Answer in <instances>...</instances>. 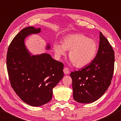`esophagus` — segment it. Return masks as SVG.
Listing matches in <instances>:
<instances>
[{
	"mask_svg": "<svg viewBox=\"0 0 121 121\" xmlns=\"http://www.w3.org/2000/svg\"><path fill=\"white\" fill-rule=\"evenodd\" d=\"M63 72H64V73L66 75L69 74V69L68 68H67V67H64L63 69Z\"/></svg>",
	"mask_w": 121,
	"mask_h": 121,
	"instance_id": "34e87169",
	"label": "esophagus"
}]
</instances>
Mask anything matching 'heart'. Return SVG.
Masks as SVG:
<instances>
[{
  "instance_id": "b5f03b06",
  "label": "heart",
  "mask_w": 121,
  "mask_h": 121,
  "mask_svg": "<svg viewBox=\"0 0 121 121\" xmlns=\"http://www.w3.org/2000/svg\"><path fill=\"white\" fill-rule=\"evenodd\" d=\"M53 49L58 57L65 55L66 50H69V60L75 67L81 68L95 58L99 45L93 39L81 33H75L64 36L61 43L54 42Z\"/></svg>"
}]
</instances>
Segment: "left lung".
<instances>
[{"label":"left lung","mask_w":121,"mask_h":121,"mask_svg":"<svg viewBox=\"0 0 121 121\" xmlns=\"http://www.w3.org/2000/svg\"><path fill=\"white\" fill-rule=\"evenodd\" d=\"M99 45L96 57L89 65L72 72L73 98L79 103H91L105 93L113 76L114 53L111 46L100 32Z\"/></svg>","instance_id":"left-lung-1"}]
</instances>
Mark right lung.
<instances>
[{"mask_svg": "<svg viewBox=\"0 0 121 121\" xmlns=\"http://www.w3.org/2000/svg\"><path fill=\"white\" fill-rule=\"evenodd\" d=\"M41 28L22 29L10 43L7 67L11 86L27 104L38 107L51 100L52 89L63 77V64L48 54L31 55L25 44L28 36L37 34ZM50 46L47 44L46 49Z\"/></svg>", "mask_w": 121, "mask_h": 121, "instance_id": "1", "label": "right lung"}]
</instances>
